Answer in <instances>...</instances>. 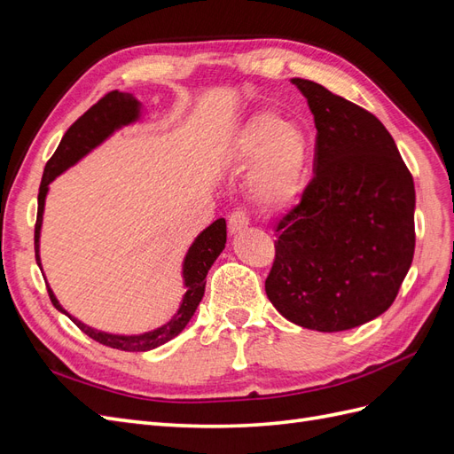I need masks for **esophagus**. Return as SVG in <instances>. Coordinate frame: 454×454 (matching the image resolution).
<instances>
[{
    "label": "esophagus",
    "instance_id": "1",
    "mask_svg": "<svg viewBox=\"0 0 454 454\" xmlns=\"http://www.w3.org/2000/svg\"><path fill=\"white\" fill-rule=\"evenodd\" d=\"M248 223H250V219H248V214H246L244 210H235L229 215V231L232 232V235L248 227Z\"/></svg>",
    "mask_w": 454,
    "mask_h": 454
}]
</instances>
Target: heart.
Here are the masks:
<instances>
[{"mask_svg": "<svg viewBox=\"0 0 454 454\" xmlns=\"http://www.w3.org/2000/svg\"><path fill=\"white\" fill-rule=\"evenodd\" d=\"M231 160L239 170L252 168L248 189L257 208L280 214L290 210L303 191L310 144L297 122L261 112L235 136Z\"/></svg>", "mask_w": 454, "mask_h": 454, "instance_id": "obj_1", "label": "heart"}]
</instances>
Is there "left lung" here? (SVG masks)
Wrapping results in <instances>:
<instances>
[{
  "label": "left lung",
  "instance_id": "obj_1",
  "mask_svg": "<svg viewBox=\"0 0 454 454\" xmlns=\"http://www.w3.org/2000/svg\"><path fill=\"white\" fill-rule=\"evenodd\" d=\"M314 115V177L277 225L265 292L286 320L345 332L388 310L415 254V184L367 109L292 79Z\"/></svg>",
  "mask_w": 454,
  "mask_h": 454
}]
</instances>
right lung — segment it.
I'll list each match as a JSON object with an SVG mask.
<instances>
[{
  "label": "right lung",
  "mask_w": 454,
  "mask_h": 454,
  "mask_svg": "<svg viewBox=\"0 0 454 454\" xmlns=\"http://www.w3.org/2000/svg\"><path fill=\"white\" fill-rule=\"evenodd\" d=\"M138 117H140V102L129 92L112 90L107 92L104 98L96 102L90 109H87V112L81 115L64 134L60 145L45 164V172H43V177H41V185H39L37 222H35V237H34L35 261L39 267H41L39 231H41V222H43L45 197L49 191V184L54 180V177L60 176L66 168H70L72 164H75L79 159H83L96 145H100L107 136H112L121 127L130 125V122H134ZM225 242H227V225H225V219L219 217L210 227H206L200 232V235L195 239V242L191 244V248L187 250V255L184 259V284L187 292L182 299L180 309H177V312L174 314V318L164 325L153 329V332H145L142 335H114V333H106V332H98V329L94 327H89L60 307L59 299L54 297L51 290V286H47V292L52 305L66 316H70L81 332L89 335L90 339H94L96 342L117 350H125V352H147L164 345V342H168L170 339H174L176 335H180L184 332V327L189 324L191 316L195 314L200 299L204 295L206 274H208L217 255L223 252Z\"/></svg>",
  "instance_id": "add662e5"
}]
</instances>
